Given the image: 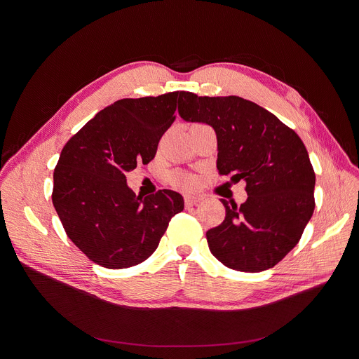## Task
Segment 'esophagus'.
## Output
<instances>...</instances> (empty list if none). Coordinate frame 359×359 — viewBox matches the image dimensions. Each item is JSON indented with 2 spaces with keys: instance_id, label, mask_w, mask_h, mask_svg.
I'll return each instance as SVG.
<instances>
[{
  "instance_id": "obj_1",
  "label": "esophagus",
  "mask_w": 359,
  "mask_h": 359,
  "mask_svg": "<svg viewBox=\"0 0 359 359\" xmlns=\"http://www.w3.org/2000/svg\"><path fill=\"white\" fill-rule=\"evenodd\" d=\"M201 201H202V198L198 196V195H186V196H184V203H186V206H194V205H196V203L201 202Z\"/></svg>"
}]
</instances>
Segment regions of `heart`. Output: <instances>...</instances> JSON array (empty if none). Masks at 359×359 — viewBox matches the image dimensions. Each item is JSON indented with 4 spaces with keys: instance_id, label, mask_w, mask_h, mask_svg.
<instances>
[{
    "instance_id": "1",
    "label": "heart",
    "mask_w": 359,
    "mask_h": 359,
    "mask_svg": "<svg viewBox=\"0 0 359 359\" xmlns=\"http://www.w3.org/2000/svg\"><path fill=\"white\" fill-rule=\"evenodd\" d=\"M173 183L176 186H180V187H187V186H192L195 183V180L187 175H176L173 177Z\"/></svg>"
}]
</instances>
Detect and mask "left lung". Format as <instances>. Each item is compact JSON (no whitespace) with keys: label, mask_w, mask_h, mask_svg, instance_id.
<instances>
[{"label":"left lung","mask_w":359,"mask_h":359,"mask_svg":"<svg viewBox=\"0 0 359 359\" xmlns=\"http://www.w3.org/2000/svg\"><path fill=\"white\" fill-rule=\"evenodd\" d=\"M179 115L210 125L219 175L246 182V202L221 199L225 219L206 231L211 253L240 272L273 268L297 246L314 211L316 175L306 145L273 113L237 96L183 91Z\"/></svg>","instance_id":"1"}]
</instances>
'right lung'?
Returning <instances> with one entry per match:
<instances>
[{"label": "right lung", "mask_w": 359, "mask_h": 359, "mask_svg": "<svg viewBox=\"0 0 359 359\" xmlns=\"http://www.w3.org/2000/svg\"><path fill=\"white\" fill-rule=\"evenodd\" d=\"M183 91L122 99L88 121L62 148L53 172L52 202L71 241L107 269L147 260L168 221L183 211V196L163 189L137 196L126 173L154 158L175 122Z\"/></svg>", "instance_id": "1"}]
</instances>
